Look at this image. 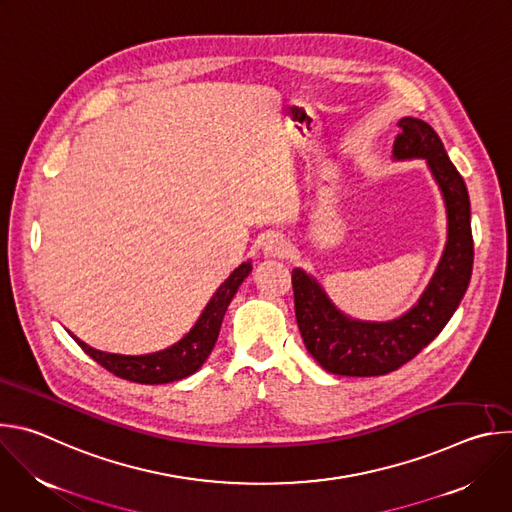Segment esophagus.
Wrapping results in <instances>:
<instances>
[{
  "label": "esophagus",
  "instance_id": "obj_1",
  "mask_svg": "<svg viewBox=\"0 0 512 512\" xmlns=\"http://www.w3.org/2000/svg\"><path fill=\"white\" fill-rule=\"evenodd\" d=\"M289 251V245L287 241L277 235V233H269L265 235V239L261 241V253L267 257V259H281L285 257Z\"/></svg>",
  "mask_w": 512,
  "mask_h": 512
}]
</instances>
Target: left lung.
<instances>
[{
    "mask_svg": "<svg viewBox=\"0 0 512 512\" xmlns=\"http://www.w3.org/2000/svg\"><path fill=\"white\" fill-rule=\"evenodd\" d=\"M397 125L401 131L393 143V160L427 162L444 196L448 241L417 304L389 322L354 320L342 314L310 273L300 267L291 271L304 344L324 371L342 377H379L403 367L444 330L472 277L474 241L464 178L431 125L417 117H403Z\"/></svg>",
    "mask_w": 512,
    "mask_h": 512,
    "instance_id": "obj_1",
    "label": "left lung"
}]
</instances>
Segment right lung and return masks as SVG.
Listing matches in <instances>:
<instances>
[{
    "instance_id": "obj_1",
    "label": "right lung",
    "mask_w": 512,
    "mask_h": 512,
    "mask_svg": "<svg viewBox=\"0 0 512 512\" xmlns=\"http://www.w3.org/2000/svg\"><path fill=\"white\" fill-rule=\"evenodd\" d=\"M253 265L251 261L241 263L223 283L214 291V296L202 310L196 324L190 328L184 338H180L176 344L150 352V354H115L97 350L89 344H85L81 338H77L72 332H68L75 342L93 358L101 367H105L115 377L141 383V385H164L172 381L186 379L194 375L208 354L212 352L218 332H221L223 318L227 314V308L231 300L235 298L239 285L245 281V277L251 273Z\"/></svg>"
}]
</instances>
